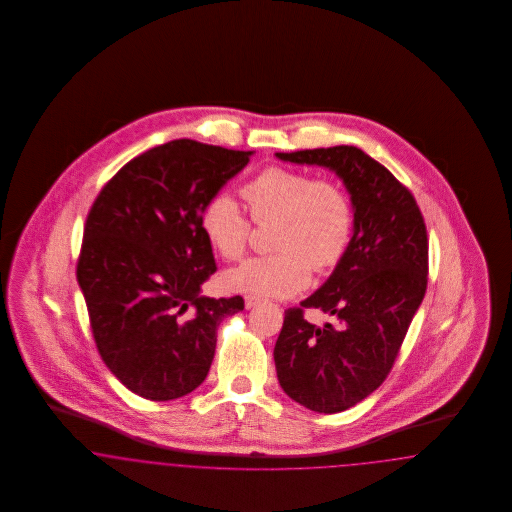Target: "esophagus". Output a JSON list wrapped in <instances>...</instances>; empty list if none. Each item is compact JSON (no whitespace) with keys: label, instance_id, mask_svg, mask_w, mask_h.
<instances>
[{"label":"esophagus","instance_id":"34e87169","mask_svg":"<svg viewBox=\"0 0 512 512\" xmlns=\"http://www.w3.org/2000/svg\"><path fill=\"white\" fill-rule=\"evenodd\" d=\"M244 303L245 309H253L255 305H259V303H261V299H259V297H255V295H245Z\"/></svg>","mask_w":512,"mask_h":512}]
</instances>
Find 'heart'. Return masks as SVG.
Instances as JSON below:
<instances>
[{
  "mask_svg": "<svg viewBox=\"0 0 512 512\" xmlns=\"http://www.w3.org/2000/svg\"><path fill=\"white\" fill-rule=\"evenodd\" d=\"M244 197L257 224H276L272 230L276 253L228 270L224 276L228 290L255 297H292L309 286L311 267L326 272L345 257L355 213L349 195L338 184L270 167L245 184ZM199 224L220 257L226 261L244 257L251 222L232 195H213Z\"/></svg>",
  "mask_w": 512,
  "mask_h": 512,
  "instance_id": "heart-1",
  "label": "heart"
}]
</instances>
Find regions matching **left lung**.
<instances>
[{
  "mask_svg": "<svg viewBox=\"0 0 512 512\" xmlns=\"http://www.w3.org/2000/svg\"><path fill=\"white\" fill-rule=\"evenodd\" d=\"M334 172L353 203V238L317 292L288 309L274 345L282 390L315 413H341L386 380L428 284V238L413 194L355 146L276 153ZM303 308L335 324L311 325Z\"/></svg>",
  "mask_w": 512,
  "mask_h": 512,
  "instance_id": "8db88e82",
  "label": "left lung"
}]
</instances>
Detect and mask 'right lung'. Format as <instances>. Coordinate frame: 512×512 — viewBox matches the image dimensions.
Wrapping results in <instances>:
<instances>
[{
    "label": "right lung",
    "mask_w": 512,
    "mask_h": 512,
    "mask_svg": "<svg viewBox=\"0 0 512 512\" xmlns=\"http://www.w3.org/2000/svg\"><path fill=\"white\" fill-rule=\"evenodd\" d=\"M253 151L172 140L128 161L99 192L76 278L99 355L128 390L171 401L203 384L217 328L240 295H201L217 270L201 211Z\"/></svg>",
    "instance_id": "1"
}]
</instances>
